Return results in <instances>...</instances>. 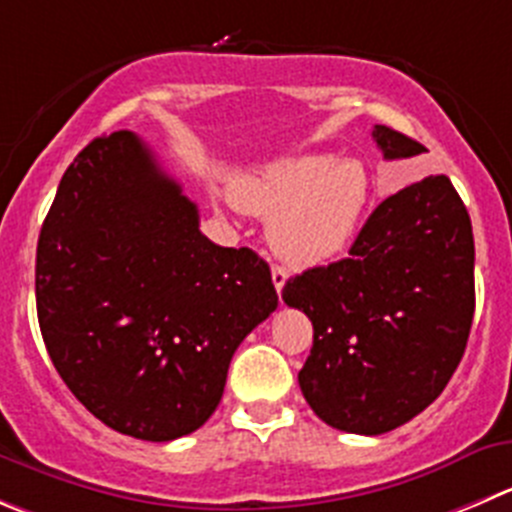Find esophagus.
I'll return each instance as SVG.
<instances>
[{
    "label": "esophagus",
    "mask_w": 512,
    "mask_h": 512,
    "mask_svg": "<svg viewBox=\"0 0 512 512\" xmlns=\"http://www.w3.org/2000/svg\"><path fill=\"white\" fill-rule=\"evenodd\" d=\"M286 279H289V274H286L284 266H271V281H274V286L279 294H281V289H284Z\"/></svg>",
    "instance_id": "34e87169"
}]
</instances>
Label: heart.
<instances>
[{
    "instance_id": "1",
    "label": "heart",
    "mask_w": 512,
    "mask_h": 512,
    "mask_svg": "<svg viewBox=\"0 0 512 512\" xmlns=\"http://www.w3.org/2000/svg\"><path fill=\"white\" fill-rule=\"evenodd\" d=\"M233 198L271 216V248L286 264L309 269L337 259L357 236L372 203V178L359 160L294 155L238 180Z\"/></svg>"
}]
</instances>
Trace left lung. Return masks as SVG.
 Segmentation results:
<instances>
[{"label": "left lung", "mask_w": 512, "mask_h": 512, "mask_svg": "<svg viewBox=\"0 0 512 512\" xmlns=\"http://www.w3.org/2000/svg\"><path fill=\"white\" fill-rule=\"evenodd\" d=\"M387 160L425 145L374 125ZM281 299L304 311L314 347L299 387L316 417L354 435H382L430 407L465 354L475 314V241L447 175L379 203L349 259L286 281Z\"/></svg>", "instance_id": "8db88e82"}]
</instances>
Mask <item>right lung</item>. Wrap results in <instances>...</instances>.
Returning <instances> with one entry per match:
<instances>
[{"mask_svg": "<svg viewBox=\"0 0 512 512\" xmlns=\"http://www.w3.org/2000/svg\"><path fill=\"white\" fill-rule=\"evenodd\" d=\"M37 316L62 382L115 432L168 442L216 412L238 344L279 306L269 264L223 248L138 135L65 170L37 243Z\"/></svg>", "mask_w": 512, "mask_h": 512, "instance_id": "right-lung-1", "label": "right lung"}]
</instances>
